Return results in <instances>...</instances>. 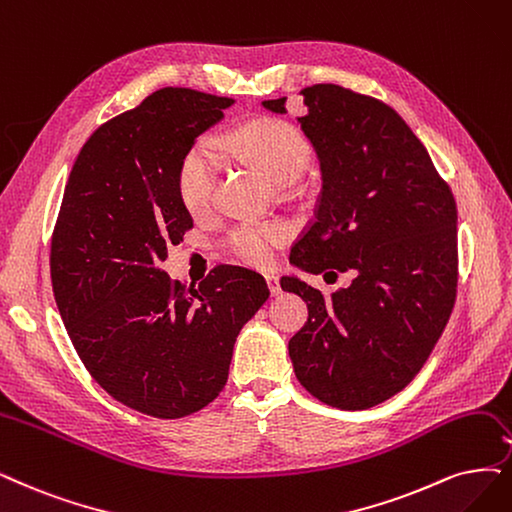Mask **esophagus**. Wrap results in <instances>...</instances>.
Returning a JSON list of instances; mask_svg holds the SVG:
<instances>
[{"instance_id": "esophagus-1", "label": "esophagus", "mask_w": 512, "mask_h": 512, "mask_svg": "<svg viewBox=\"0 0 512 512\" xmlns=\"http://www.w3.org/2000/svg\"><path fill=\"white\" fill-rule=\"evenodd\" d=\"M266 280H268V287H270V293H272L274 297L282 293V289H280V282H278V276H274V274H266Z\"/></svg>"}]
</instances>
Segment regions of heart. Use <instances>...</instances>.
<instances>
[{"instance_id": "obj_1", "label": "heart", "mask_w": 512, "mask_h": 512, "mask_svg": "<svg viewBox=\"0 0 512 512\" xmlns=\"http://www.w3.org/2000/svg\"><path fill=\"white\" fill-rule=\"evenodd\" d=\"M223 151L251 164L272 185L285 187L295 183L312 158V149L304 132L282 120L261 118L227 132L221 141ZM221 173V156L211 139H198L185 151L177 170V192L187 213L202 215L211 206ZM289 238V230L280 221L240 223L227 232L223 253L246 266L266 268L274 261L276 249Z\"/></svg>"}]
</instances>
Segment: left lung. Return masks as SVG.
<instances>
[{
	"instance_id": "obj_1",
	"label": "left lung",
	"mask_w": 512,
	"mask_h": 512,
	"mask_svg": "<svg viewBox=\"0 0 512 512\" xmlns=\"http://www.w3.org/2000/svg\"><path fill=\"white\" fill-rule=\"evenodd\" d=\"M299 94L306 116L297 122L320 160L323 189L291 261L325 280L348 270L354 278L323 295L282 276L280 287L308 304L289 354L318 401L361 411L401 392L439 342L456 304L458 208L390 105L335 84ZM263 107L287 113V97Z\"/></svg>"
}]
</instances>
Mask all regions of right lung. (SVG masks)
Here are the masks:
<instances>
[{"label": "right lung", "instance_id": "obj_1", "mask_svg": "<svg viewBox=\"0 0 512 512\" xmlns=\"http://www.w3.org/2000/svg\"><path fill=\"white\" fill-rule=\"evenodd\" d=\"M234 99L162 88L92 132L50 240V278L71 344L122 405L177 420L215 401L240 329L270 297L263 276L217 266L198 289L158 263L194 221L177 170Z\"/></svg>", "mask_w": 512, "mask_h": 512}]
</instances>
